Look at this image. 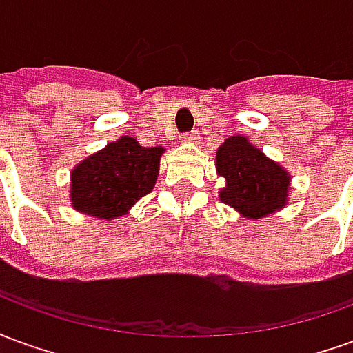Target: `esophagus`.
Wrapping results in <instances>:
<instances>
[{
    "label": "esophagus",
    "instance_id": "34e87169",
    "mask_svg": "<svg viewBox=\"0 0 353 353\" xmlns=\"http://www.w3.org/2000/svg\"><path fill=\"white\" fill-rule=\"evenodd\" d=\"M181 141H185V143H196V141H199V134H196V132L181 134Z\"/></svg>",
    "mask_w": 353,
    "mask_h": 353
}]
</instances>
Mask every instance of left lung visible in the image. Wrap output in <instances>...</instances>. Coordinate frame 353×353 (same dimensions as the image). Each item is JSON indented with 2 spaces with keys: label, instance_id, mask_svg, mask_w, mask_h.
I'll list each match as a JSON object with an SVG mask.
<instances>
[{
  "label": "left lung",
  "instance_id": "1",
  "mask_svg": "<svg viewBox=\"0 0 353 353\" xmlns=\"http://www.w3.org/2000/svg\"><path fill=\"white\" fill-rule=\"evenodd\" d=\"M217 172L227 181L219 192L221 200L245 217L261 219L285 206L288 172L244 136H230L217 149Z\"/></svg>",
  "mask_w": 353,
  "mask_h": 353
}]
</instances>
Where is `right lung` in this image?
I'll return each mask as SVG.
<instances>
[{
	"label": "right lung",
	"instance_id": "add662e5",
	"mask_svg": "<svg viewBox=\"0 0 353 353\" xmlns=\"http://www.w3.org/2000/svg\"><path fill=\"white\" fill-rule=\"evenodd\" d=\"M162 151L130 136L108 143L72 172L73 208L100 219L123 215L154 187Z\"/></svg>",
	"mask_w": 353,
	"mask_h": 353
}]
</instances>
